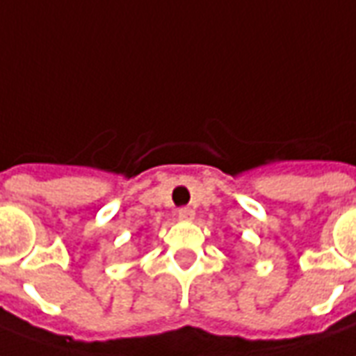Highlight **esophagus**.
<instances>
[{
    "instance_id": "34e87169",
    "label": "esophagus",
    "mask_w": 356,
    "mask_h": 356,
    "mask_svg": "<svg viewBox=\"0 0 356 356\" xmlns=\"http://www.w3.org/2000/svg\"><path fill=\"white\" fill-rule=\"evenodd\" d=\"M178 217H180L181 221H193L195 219V211L191 208H181L178 211Z\"/></svg>"
}]
</instances>
